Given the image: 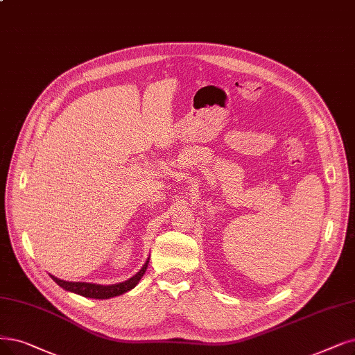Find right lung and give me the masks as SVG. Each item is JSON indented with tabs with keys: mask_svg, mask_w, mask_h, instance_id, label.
Returning <instances> with one entry per match:
<instances>
[{
	"mask_svg": "<svg viewBox=\"0 0 355 355\" xmlns=\"http://www.w3.org/2000/svg\"><path fill=\"white\" fill-rule=\"evenodd\" d=\"M147 266H148V261L144 263L143 268L139 269V272H137L132 278L126 279L123 282H119V284H113V286H98V284H90V282H69V281L56 278L53 275H51V277L56 282V284L67 291L80 294L83 297H89V299H102L103 300V299H109V297L121 295L126 291L132 290L138 284V281L143 278L144 272L147 271Z\"/></svg>",
	"mask_w": 355,
	"mask_h": 355,
	"instance_id": "1",
	"label": "right lung"
}]
</instances>
